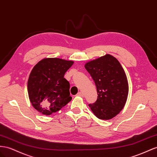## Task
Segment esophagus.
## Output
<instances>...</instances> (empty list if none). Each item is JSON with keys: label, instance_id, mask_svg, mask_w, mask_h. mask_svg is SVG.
Wrapping results in <instances>:
<instances>
[{"label": "esophagus", "instance_id": "esophagus-1", "mask_svg": "<svg viewBox=\"0 0 157 157\" xmlns=\"http://www.w3.org/2000/svg\"><path fill=\"white\" fill-rule=\"evenodd\" d=\"M77 96H84V94H83L82 92H78V94H77Z\"/></svg>", "mask_w": 157, "mask_h": 157}]
</instances>
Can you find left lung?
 <instances>
[{
  "label": "left lung",
  "instance_id": "1",
  "mask_svg": "<svg viewBox=\"0 0 157 157\" xmlns=\"http://www.w3.org/2000/svg\"><path fill=\"white\" fill-rule=\"evenodd\" d=\"M85 69L94 80L98 93L96 101L88 105L99 119H112L124 108L128 98L129 86L124 69L110 55L87 63Z\"/></svg>",
  "mask_w": 157,
  "mask_h": 157
}]
</instances>
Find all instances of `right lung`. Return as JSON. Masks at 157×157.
Returning a JSON list of instances; mask_svg holds the SVG:
<instances>
[{"label": "right lung", "instance_id": "obj_1", "mask_svg": "<svg viewBox=\"0 0 157 157\" xmlns=\"http://www.w3.org/2000/svg\"><path fill=\"white\" fill-rule=\"evenodd\" d=\"M73 61L58 58L44 59L33 67L28 81L29 100L38 112L49 116L71 100L70 84L65 73Z\"/></svg>", "mask_w": 157, "mask_h": 157}]
</instances>
